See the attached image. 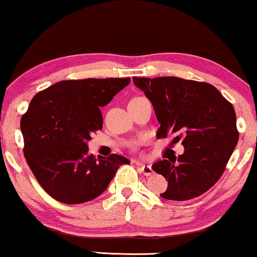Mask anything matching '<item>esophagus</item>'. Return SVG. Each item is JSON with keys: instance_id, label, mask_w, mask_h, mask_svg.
I'll list each match as a JSON object with an SVG mask.
<instances>
[{"instance_id": "1", "label": "esophagus", "mask_w": 257, "mask_h": 257, "mask_svg": "<svg viewBox=\"0 0 257 257\" xmlns=\"http://www.w3.org/2000/svg\"><path fill=\"white\" fill-rule=\"evenodd\" d=\"M139 169H140V172L145 175V176H151V175L154 173L150 165H144V163H140Z\"/></svg>"}]
</instances>
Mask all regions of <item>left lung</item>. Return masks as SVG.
Listing matches in <instances>:
<instances>
[{
  "label": "left lung",
  "mask_w": 257,
  "mask_h": 257,
  "mask_svg": "<svg viewBox=\"0 0 257 257\" xmlns=\"http://www.w3.org/2000/svg\"><path fill=\"white\" fill-rule=\"evenodd\" d=\"M154 107L159 139L182 141L184 153L160 160L152 168L168 180L162 198L189 200L217 183L239 140L232 104L205 82L165 76L133 77Z\"/></svg>",
  "instance_id": "obj_1"
}]
</instances>
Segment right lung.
Listing matches in <instances>:
<instances>
[{
    "instance_id": "1",
    "label": "right lung",
    "mask_w": 257,
    "mask_h": 257,
    "mask_svg": "<svg viewBox=\"0 0 257 257\" xmlns=\"http://www.w3.org/2000/svg\"><path fill=\"white\" fill-rule=\"evenodd\" d=\"M130 77L60 81L37 94L21 119L24 156L42 188L65 204H81L105 191L124 156L88 154L91 133L102 130L99 107Z\"/></svg>"
}]
</instances>
